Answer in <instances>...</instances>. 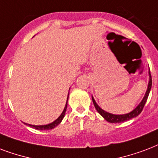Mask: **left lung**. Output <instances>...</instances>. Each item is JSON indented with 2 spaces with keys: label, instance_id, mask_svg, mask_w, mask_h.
Instances as JSON below:
<instances>
[{
  "label": "left lung",
  "instance_id": "left-lung-1",
  "mask_svg": "<svg viewBox=\"0 0 158 158\" xmlns=\"http://www.w3.org/2000/svg\"><path fill=\"white\" fill-rule=\"evenodd\" d=\"M149 82L148 85V89L146 91V94L143 97V100L141 101L140 103L138 104L137 107H136L132 111H131L128 114H110V113H108V112L104 111L103 109L99 107V106L97 104V103L95 102L94 98L92 96V100L93 103H94V105L96 110L98 111V113L100 114L101 116L103 117V118L105 119L106 121H108L109 123H123L124 121H127L129 119H132L133 118H136L137 116H138L139 114H141V112L143 111V107L145 105V103L147 102V99H148V97L149 93H150V90H151L152 88V76L151 73H150V69H149Z\"/></svg>",
  "mask_w": 158,
  "mask_h": 158
}]
</instances>
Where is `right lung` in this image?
<instances>
[{"instance_id": "obj_1", "label": "right lung", "mask_w": 158, "mask_h": 158, "mask_svg": "<svg viewBox=\"0 0 158 158\" xmlns=\"http://www.w3.org/2000/svg\"><path fill=\"white\" fill-rule=\"evenodd\" d=\"M68 98H69V94H68V98H67V101H66L65 106H64V108L62 114H60V116L56 120H55V121L51 123H49V124H46V125H31L25 123V124L28 125V126H30L31 127L35 128V129L37 130H50V129H53V128H55L56 126H58V125L60 124V123H61V121L63 120L64 117V115H65L66 109H67V104H68V103H68Z\"/></svg>"}]
</instances>
